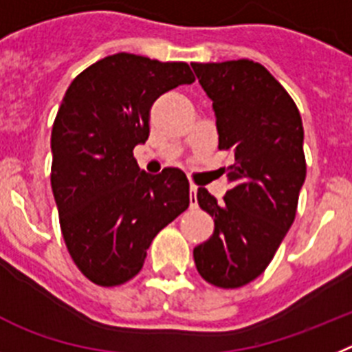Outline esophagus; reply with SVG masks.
I'll return each mask as SVG.
<instances>
[{
    "instance_id": "1",
    "label": "esophagus",
    "mask_w": 352,
    "mask_h": 352,
    "mask_svg": "<svg viewBox=\"0 0 352 352\" xmlns=\"http://www.w3.org/2000/svg\"><path fill=\"white\" fill-rule=\"evenodd\" d=\"M197 193H198V188L195 184L189 186V200H191V207H197Z\"/></svg>"
}]
</instances>
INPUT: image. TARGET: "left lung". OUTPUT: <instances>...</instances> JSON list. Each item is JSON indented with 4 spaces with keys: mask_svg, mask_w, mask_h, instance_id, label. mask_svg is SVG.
I'll return each instance as SVG.
<instances>
[{
    "mask_svg": "<svg viewBox=\"0 0 352 352\" xmlns=\"http://www.w3.org/2000/svg\"><path fill=\"white\" fill-rule=\"evenodd\" d=\"M212 100L219 151H230L232 188L223 201L207 189L198 204L214 232L193 250L206 282L237 289L264 273L294 223L307 177L303 122L294 100L269 70L252 60L191 63Z\"/></svg>",
    "mask_w": 352,
    "mask_h": 352,
    "instance_id": "1",
    "label": "left lung"
}]
</instances>
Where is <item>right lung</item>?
<instances>
[{"label":"right lung","instance_id":"obj_1","mask_svg":"<svg viewBox=\"0 0 352 352\" xmlns=\"http://www.w3.org/2000/svg\"><path fill=\"white\" fill-rule=\"evenodd\" d=\"M193 81L184 62L117 53L65 91L51 133V188L67 250L97 285L136 276L152 239L188 209L186 173L143 172L133 148L148 138L154 100Z\"/></svg>","mask_w":352,"mask_h":352}]
</instances>
